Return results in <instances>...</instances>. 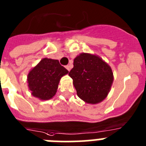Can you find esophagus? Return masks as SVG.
Here are the masks:
<instances>
[{
	"instance_id": "obj_1",
	"label": "esophagus",
	"mask_w": 146,
	"mask_h": 146,
	"mask_svg": "<svg viewBox=\"0 0 146 146\" xmlns=\"http://www.w3.org/2000/svg\"><path fill=\"white\" fill-rule=\"evenodd\" d=\"M65 67H66V69H67L68 71L70 70V65H67Z\"/></svg>"
}]
</instances>
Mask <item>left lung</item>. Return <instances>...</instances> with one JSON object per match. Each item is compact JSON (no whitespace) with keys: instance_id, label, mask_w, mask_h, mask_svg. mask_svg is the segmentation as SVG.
<instances>
[{"instance_id":"8db88e82","label":"left lung","mask_w":146,"mask_h":146,"mask_svg":"<svg viewBox=\"0 0 146 146\" xmlns=\"http://www.w3.org/2000/svg\"><path fill=\"white\" fill-rule=\"evenodd\" d=\"M69 76L77 96L88 104H98L109 94L113 82L111 67L100 56L82 52L74 58Z\"/></svg>"}]
</instances>
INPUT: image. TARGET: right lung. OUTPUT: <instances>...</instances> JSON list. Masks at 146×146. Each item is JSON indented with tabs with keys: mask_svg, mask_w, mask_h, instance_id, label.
Wrapping results in <instances>:
<instances>
[{
	"mask_svg": "<svg viewBox=\"0 0 146 146\" xmlns=\"http://www.w3.org/2000/svg\"><path fill=\"white\" fill-rule=\"evenodd\" d=\"M68 73L58 60L44 58L28 73L29 90L40 100H50L56 95L61 78Z\"/></svg>",
	"mask_w": 146,
	"mask_h": 146,
	"instance_id": "right-lung-1",
	"label": "right lung"
}]
</instances>
